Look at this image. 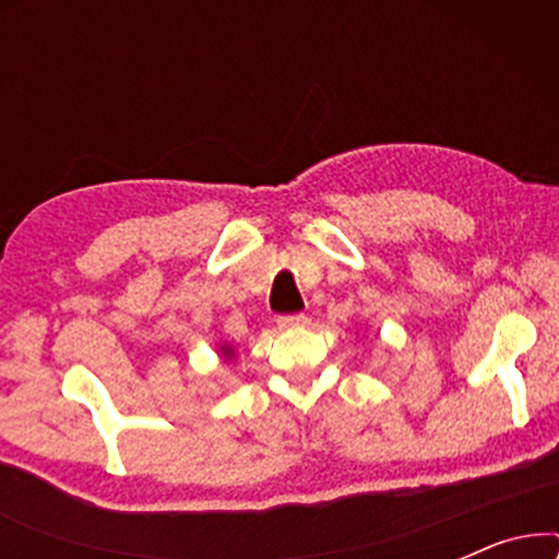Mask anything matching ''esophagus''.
<instances>
[{
	"label": "esophagus",
	"instance_id": "esophagus-1",
	"mask_svg": "<svg viewBox=\"0 0 559 559\" xmlns=\"http://www.w3.org/2000/svg\"><path fill=\"white\" fill-rule=\"evenodd\" d=\"M280 328H285V331H293V328H305L310 323L308 316H302V312H295V316H280Z\"/></svg>",
	"mask_w": 559,
	"mask_h": 559
}]
</instances>
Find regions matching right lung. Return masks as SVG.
Masks as SVG:
<instances>
[{
	"label": "right lung",
	"instance_id": "add662e5",
	"mask_svg": "<svg viewBox=\"0 0 559 559\" xmlns=\"http://www.w3.org/2000/svg\"><path fill=\"white\" fill-rule=\"evenodd\" d=\"M221 356H224V358H234V348L226 346V343H224V346H221Z\"/></svg>",
	"mask_w": 559,
	"mask_h": 559
}]
</instances>
